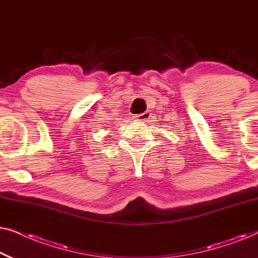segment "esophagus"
<instances>
[{
	"instance_id": "esophagus-1",
	"label": "esophagus",
	"mask_w": 258,
	"mask_h": 258,
	"mask_svg": "<svg viewBox=\"0 0 258 258\" xmlns=\"http://www.w3.org/2000/svg\"><path fill=\"white\" fill-rule=\"evenodd\" d=\"M150 117H151V112L146 111V112H143V114L137 115L136 119H139V121H147V119H149Z\"/></svg>"
}]
</instances>
